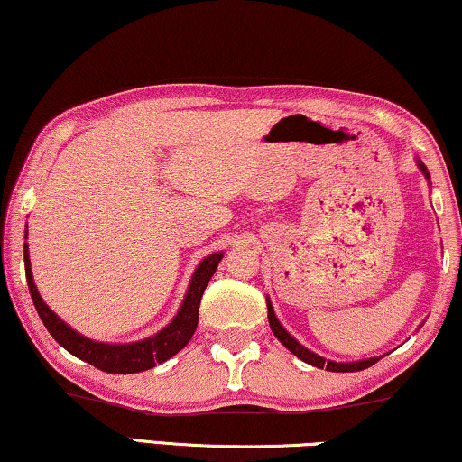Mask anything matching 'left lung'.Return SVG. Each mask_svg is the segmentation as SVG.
<instances>
[{
	"label": "left lung",
	"mask_w": 462,
	"mask_h": 462,
	"mask_svg": "<svg viewBox=\"0 0 462 462\" xmlns=\"http://www.w3.org/2000/svg\"><path fill=\"white\" fill-rule=\"evenodd\" d=\"M418 167H420V171L424 173V178H430L429 176V170L424 167L422 161H418ZM267 319H269V327H272V331L275 337H278L282 344L289 348L292 355L297 358H301L308 365H314V367L319 369H327V371H339V374H346V371H361V369H367L371 365L377 363V358L380 356H374V358H367V361H355V363H335V361H328V358H322L320 355H316V352H311L305 348V346L299 344V341L292 337V335L286 331V328L280 325V320L275 319V311L272 308V301L267 299Z\"/></svg>",
	"instance_id": "left-lung-1"
}]
</instances>
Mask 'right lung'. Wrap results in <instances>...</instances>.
<instances>
[{
  "label": "right lung",
  "instance_id": "obj_1",
  "mask_svg": "<svg viewBox=\"0 0 462 462\" xmlns=\"http://www.w3.org/2000/svg\"><path fill=\"white\" fill-rule=\"evenodd\" d=\"M220 259H223V253H214L206 256V259L197 265L193 280H190L189 284L187 297H184L182 305H180L176 319H173L163 331L152 335V337L134 341V344H104V341H93L85 337V335L76 333L74 328L65 325L55 311L42 301L38 286L33 282L32 263H29V245L25 242L27 286L29 292H32L35 311L40 314L48 333H51L65 350L71 352V355L91 363L93 367L107 371V374H137V371L152 369L157 367L159 363H165L167 358L178 355V352L189 344L197 328V322H199V303L203 291H206L209 278L217 272Z\"/></svg>",
  "mask_w": 462,
  "mask_h": 462
}]
</instances>
